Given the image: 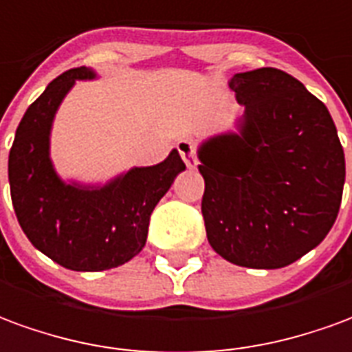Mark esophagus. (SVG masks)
<instances>
[{"label": "esophagus", "mask_w": 352, "mask_h": 352, "mask_svg": "<svg viewBox=\"0 0 352 352\" xmlns=\"http://www.w3.org/2000/svg\"><path fill=\"white\" fill-rule=\"evenodd\" d=\"M176 148L180 151L182 159L188 168H195L197 166V151H195V142L191 138H182L176 142Z\"/></svg>", "instance_id": "esophagus-1"}]
</instances>
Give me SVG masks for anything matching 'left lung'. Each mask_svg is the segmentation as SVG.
<instances>
[{
    "label": "left lung",
    "instance_id": "1",
    "mask_svg": "<svg viewBox=\"0 0 352 352\" xmlns=\"http://www.w3.org/2000/svg\"><path fill=\"white\" fill-rule=\"evenodd\" d=\"M244 108L236 132L199 149L208 243L241 267L290 265L322 243L340 212L345 155L330 111L276 68L229 81Z\"/></svg>",
    "mask_w": 352,
    "mask_h": 352
}]
</instances>
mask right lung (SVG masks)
Segmentation results:
<instances>
[{"label": "right lung", "mask_w": 352, "mask_h": 352, "mask_svg": "<svg viewBox=\"0 0 352 352\" xmlns=\"http://www.w3.org/2000/svg\"><path fill=\"white\" fill-rule=\"evenodd\" d=\"M96 79L91 68L64 72L22 117L9 153L14 214L37 250L72 271L119 267L146 246L149 216L186 170L178 149L163 163L132 166L106 184L62 180L51 159V131L76 81Z\"/></svg>", "instance_id": "right-lung-1"}]
</instances>
